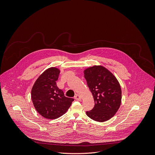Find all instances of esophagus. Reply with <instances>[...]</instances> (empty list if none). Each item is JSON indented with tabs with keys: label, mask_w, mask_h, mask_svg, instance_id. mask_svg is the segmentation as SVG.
Segmentation results:
<instances>
[{
	"label": "esophagus",
	"mask_w": 155,
	"mask_h": 155,
	"mask_svg": "<svg viewBox=\"0 0 155 155\" xmlns=\"http://www.w3.org/2000/svg\"><path fill=\"white\" fill-rule=\"evenodd\" d=\"M74 99L77 101H81V96L78 94H76L75 96H74Z\"/></svg>",
	"instance_id": "34e87169"
}]
</instances>
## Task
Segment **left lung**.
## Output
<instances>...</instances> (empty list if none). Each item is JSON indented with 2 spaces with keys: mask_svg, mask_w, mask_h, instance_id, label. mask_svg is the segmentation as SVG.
Listing matches in <instances>:
<instances>
[{
  "mask_svg": "<svg viewBox=\"0 0 155 155\" xmlns=\"http://www.w3.org/2000/svg\"><path fill=\"white\" fill-rule=\"evenodd\" d=\"M84 77L94 101V106L87 115L93 120L104 122L113 117L120 107L121 88L115 77L102 66L86 69Z\"/></svg>",
  "mask_w": 155,
  "mask_h": 155,
  "instance_id": "left-lung-1",
  "label": "left lung"
}]
</instances>
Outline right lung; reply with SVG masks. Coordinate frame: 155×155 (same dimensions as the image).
Wrapping results in <instances>:
<instances>
[{"label": "right lung", "instance_id": "add662e5", "mask_svg": "<svg viewBox=\"0 0 155 155\" xmlns=\"http://www.w3.org/2000/svg\"><path fill=\"white\" fill-rule=\"evenodd\" d=\"M59 73L56 68L46 69L37 79L31 90L35 109L47 119L54 120L65 114L74 101L65 97L56 85Z\"/></svg>", "mask_w": 155, "mask_h": 155}]
</instances>
